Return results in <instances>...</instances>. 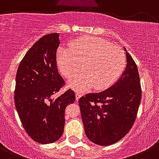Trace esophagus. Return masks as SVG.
<instances>
[{"instance_id":"esophagus-1","label":"esophagus","mask_w":159,"mask_h":159,"mask_svg":"<svg viewBox=\"0 0 159 159\" xmlns=\"http://www.w3.org/2000/svg\"><path fill=\"white\" fill-rule=\"evenodd\" d=\"M82 95H83V93H81L80 91H78V90H76V91H75V100H76V101H78V100L80 99V98Z\"/></svg>"}]
</instances>
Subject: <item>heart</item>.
<instances>
[{
  "label": "heart",
  "instance_id": "b5f03b06",
  "mask_svg": "<svg viewBox=\"0 0 159 159\" xmlns=\"http://www.w3.org/2000/svg\"><path fill=\"white\" fill-rule=\"evenodd\" d=\"M58 64L61 73L76 90H85L93 86L102 90L116 82L126 64L125 53L120 48L98 37H85L72 42L69 49L61 48Z\"/></svg>",
  "mask_w": 159,
  "mask_h": 159
}]
</instances>
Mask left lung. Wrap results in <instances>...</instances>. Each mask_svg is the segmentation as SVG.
Here are the masks:
<instances>
[{"label":"left lung","instance_id":"left-lung-1","mask_svg":"<svg viewBox=\"0 0 159 159\" xmlns=\"http://www.w3.org/2000/svg\"><path fill=\"white\" fill-rule=\"evenodd\" d=\"M126 54V69L114 85L79 100L86 135L101 146L111 145L125 137L138 111L141 100L138 69L130 54L127 51Z\"/></svg>","mask_w":159,"mask_h":159}]
</instances>
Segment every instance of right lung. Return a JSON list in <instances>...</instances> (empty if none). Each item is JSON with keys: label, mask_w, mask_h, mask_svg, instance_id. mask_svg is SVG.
I'll return each mask as SVG.
<instances>
[{"label": "right lung", "mask_w": 159, "mask_h": 159, "mask_svg": "<svg viewBox=\"0 0 159 159\" xmlns=\"http://www.w3.org/2000/svg\"><path fill=\"white\" fill-rule=\"evenodd\" d=\"M59 43V33L42 37L27 51L16 73L15 104L21 122L27 134L43 144L61 137L65 110L75 100L71 89L52 98L65 85L56 60Z\"/></svg>", "instance_id": "obj_1"}]
</instances>
